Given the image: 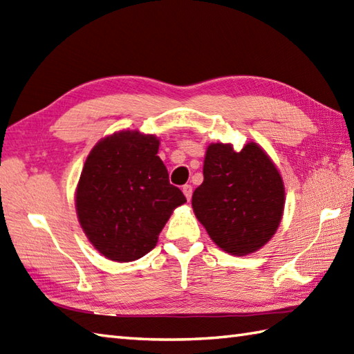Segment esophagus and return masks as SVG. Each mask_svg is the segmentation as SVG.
<instances>
[{
  "mask_svg": "<svg viewBox=\"0 0 354 354\" xmlns=\"http://www.w3.org/2000/svg\"><path fill=\"white\" fill-rule=\"evenodd\" d=\"M183 193L185 194V198L190 201L192 194H193V187H192L190 184H185V185H183Z\"/></svg>",
  "mask_w": 354,
  "mask_h": 354,
  "instance_id": "34e87169",
  "label": "esophagus"
}]
</instances>
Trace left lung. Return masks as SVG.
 Instances as JSON below:
<instances>
[{
  "label": "left lung",
  "mask_w": 354,
  "mask_h": 354,
  "mask_svg": "<svg viewBox=\"0 0 354 354\" xmlns=\"http://www.w3.org/2000/svg\"><path fill=\"white\" fill-rule=\"evenodd\" d=\"M192 205L213 242L232 255L266 245L281 222L284 185L274 162L259 145L236 152L231 145H209L204 183Z\"/></svg>",
  "instance_id": "left-lung-1"
}]
</instances>
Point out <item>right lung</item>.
I'll list each match as a JSON object with an SVG mask.
<instances>
[{
  "label": "right lung",
  "mask_w": 354,
  "mask_h": 354,
  "mask_svg": "<svg viewBox=\"0 0 354 354\" xmlns=\"http://www.w3.org/2000/svg\"><path fill=\"white\" fill-rule=\"evenodd\" d=\"M160 141L138 131L100 140L77 184L76 209L89 242L104 257L133 261L152 251L173 209L187 202L169 183Z\"/></svg>",
  "instance_id": "obj_1"
}]
</instances>
